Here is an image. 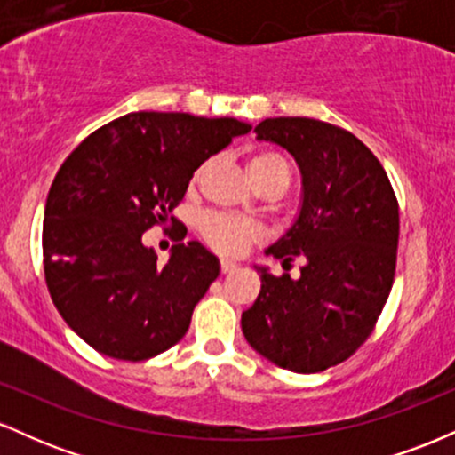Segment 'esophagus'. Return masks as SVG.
<instances>
[{"mask_svg": "<svg viewBox=\"0 0 455 455\" xmlns=\"http://www.w3.org/2000/svg\"><path fill=\"white\" fill-rule=\"evenodd\" d=\"M235 269H237V263H233V260H227V259L220 260V271H222V274H233Z\"/></svg>", "mask_w": 455, "mask_h": 455, "instance_id": "1", "label": "esophagus"}]
</instances>
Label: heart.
Instances as JSON below:
<instances>
[{"label":"heart","instance_id":"obj_1","mask_svg":"<svg viewBox=\"0 0 455 455\" xmlns=\"http://www.w3.org/2000/svg\"><path fill=\"white\" fill-rule=\"evenodd\" d=\"M250 175L260 188L280 186L289 188L291 164L278 151H259L250 158ZM198 233L222 254H239L259 237V227L252 220L231 213L210 212L198 220Z\"/></svg>","mask_w":455,"mask_h":455}]
</instances>
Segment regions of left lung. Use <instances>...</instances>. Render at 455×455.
Wrapping results in <instances>:
<instances>
[{"mask_svg": "<svg viewBox=\"0 0 455 455\" xmlns=\"http://www.w3.org/2000/svg\"><path fill=\"white\" fill-rule=\"evenodd\" d=\"M295 156L304 203L267 250L297 280L260 271V293L242 315L245 340L299 374L342 363L368 340L387 301L398 259V198L383 164L355 134L310 117H269L254 128Z\"/></svg>", "mask_w": 455, "mask_h": 455, "instance_id": "8db88e82", "label": "left lung"}]
</instances>
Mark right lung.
Masks as SVG:
<instances>
[{
	"mask_svg": "<svg viewBox=\"0 0 455 455\" xmlns=\"http://www.w3.org/2000/svg\"><path fill=\"white\" fill-rule=\"evenodd\" d=\"M233 117L139 111L98 128L64 160L44 207L43 263L51 299L98 353L143 362L186 336L218 278L198 242L164 265L140 237L173 222L198 166L250 132Z\"/></svg>",
	"mask_w": 455,
	"mask_h": 455,
	"instance_id": "right-lung-1",
	"label": "right lung"
}]
</instances>
